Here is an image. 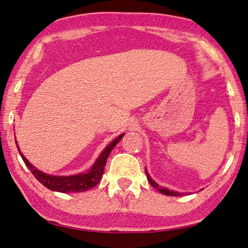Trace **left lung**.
<instances>
[{"mask_svg":"<svg viewBox=\"0 0 248 248\" xmlns=\"http://www.w3.org/2000/svg\"><path fill=\"white\" fill-rule=\"evenodd\" d=\"M145 174H147V179H148V181H149V183H150L153 187L156 188V190H158V191L160 192V193L166 194V195H171V196H179V195L182 194V193H179V192L170 191V190H168V188H163V187L159 186H158V183H155V181H153V180L151 179V176L149 175V173L147 172V170H145Z\"/></svg>","mask_w":248,"mask_h":248,"instance_id":"obj_1","label":"left lung"}]
</instances>
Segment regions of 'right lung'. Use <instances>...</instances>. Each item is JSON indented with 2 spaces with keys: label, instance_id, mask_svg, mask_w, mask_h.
<instances>
[{
  "label": "right lung",
  "instance_id": "right-lung-1",
  "mask_svg": "<svg viewBox=\"0 0 248 248\" xmlns=\"http://www.w3.org/2000/svg\"><path fill=\"white\" fill-rule=\"evenodd\" d=\"M124 136V133L120 135L118 138L110 143L105 150L100 153V155L98 156L96 162L93 163L92 169L87 172V173H80L76 175H69V176H60V175H49L46 174L44 172L37 170L36 168L32 166L27 159L23 155L18 148V144L16 142L17 149L19 155H21L23 161L26 164V167L30 169V171L34 174L35 178H36L39 182H41L43 186H46L47 188L52 191L56 192H62V193H69V192H84L90 190V188L97 186L98 183L100 182L101 176L104 174L105 171V166L106 162H107V159L110 155V152L115 145L119 142L121 138Z\"/></svg>",
  "mask_w": 248,
  "mask_h": 248
}]
</instances>
